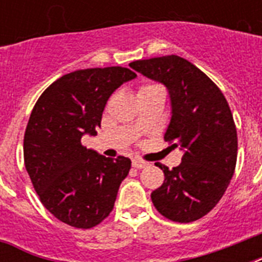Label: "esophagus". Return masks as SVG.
<instances>
[{
    "label": "esophagus",
    "instance_id": "1",
    "mask_svg": "<svg viewBox=\"0 0 262 262\" xmlns=\"http://www.w3.org/2000/svg\"><path fill=\"white\" fill-rule=\"evenodd\" d=\"M132 164H133V167L135 168H144L148 166L147 162H144V160H140V159H133Z\"/></svg>",
    "mask_w": 262,
    "mask_h": 262
}]
</instances>
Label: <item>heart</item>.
Segmentation results:
<instances>
[{
	"label": "heart",
	"instance_id": "heart-1",
	"mask_svg": "<svg viewBox=\"0 0 262 262\" xmlns=\"http://www.w3.org/2000/svg\"><path fill=\"white\" fill-rule=\"evenodd\" d=\"M155 88H160V87H158V85H154V84H149V85H144L143 88H141V90H140V92H141V91H148V90H155Z\"/></svg>",
	"mask_w": 262,
	"mask_h": 262
}]
</instances>
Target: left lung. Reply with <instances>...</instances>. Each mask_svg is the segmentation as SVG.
<instances>
[{
  "mask_svg": "<svg viewBox=\"0 0 262 262\" xmlns=\"http://www.w3.org/2000/svg\"><path fill=\"white\" fill-rule=\"evenodd\" d=\"M129 67L166 85L171 119L164 140L183 151L172 170L156 163L164 182L152 191V203L172 222L201 219L223 197L235 170L238 137L227 100L204 72L178 55L139 59Z\"/></svg>",
  "mask_w": 262,
  "mask_h": 262,
  "instance_id": "8db88e82",
  "label": "left lung"
}]
</instances>
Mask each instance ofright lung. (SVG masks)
<instances>
[{
	"label": "right lung",
	"mask_w": 262,
	"mask_h": 262,
	"mask_svg": "<svg viewBox=\"0 0 262 262\" xmlns=\"http://www.w3.org/2000/svg\"><path fill=\"white\" fill-rule=\"evenodd\" d=\"M127 68H92L59 77L35 103L24 135V164L47 211L76 228L110 215L132 162L110 159L81 144L95 136L107 100L136 77Z\"/></svg>",
	"instance_id": "add662e5"
}]
</instances>
